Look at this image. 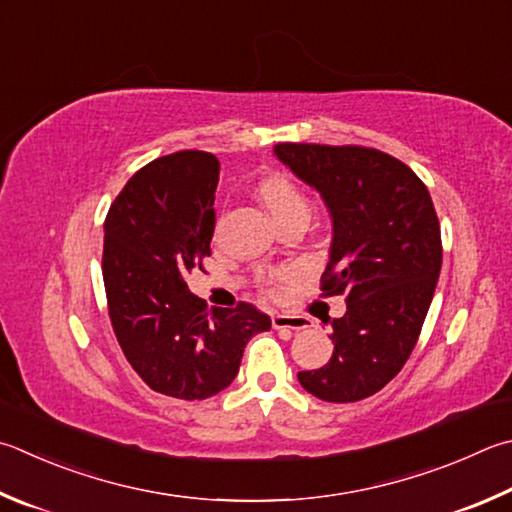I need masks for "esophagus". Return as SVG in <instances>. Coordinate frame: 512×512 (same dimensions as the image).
I'll return each instance as SVG.
<instances>
[{
    "label": "esophagus",
    "mask_w": 512,
    "mask_h": 512,
    "mask_svg": "<svg viewBox=\"0 0 512 512\" xmlns=\"http://www.w3.org/2000/svg\"><path fill=\"white\" fill-rule=\"evenodd\" d=\"M271 322H273V329H286V331H302L309 327V320L302 318V315L275 313Z\"/></svg>",
    "instance_id": "34e87169"
}]
</instances>
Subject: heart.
Wrapping results in <instances>:
<instances>
[{
  "instance_id": "heart-1",
  "label": "heart",
  "mask_w": 512,
  "mask_h": 512,
  "mask_svg": "<svg viewBox=\"0 0 512 512\" xmlns=\"http://www.w3.org/2000/svg\"><path fill=\"white\" fill-rule=\"evenodd\" d=\"M257 194L266 210L271 212L275 224H282V221L293 217H309V201L284 176H268V179L259 183Z\"/></svg>"
}]
</instances>
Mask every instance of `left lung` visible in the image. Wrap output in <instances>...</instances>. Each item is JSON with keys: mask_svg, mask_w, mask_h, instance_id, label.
Segmentation results:
<instances>
[{"mask_svg": "<svg viewBox=\"0 0 512 512\" xmlns=\"http://www.w3.org/2000/svg\"><path fill=\"white\" fill-rule=\"evenodd\" d=\"M297 179L320 192L331 217L324 295H345L331 320L333 353L297 380L327 403H356L403 369L441 273V228L423 181L394 156L360 145L280 143Z\"/></svg>", "mask_w": 512, "mask_h": 512, "instance_id": "left-lung-1", "label": "left lung"}]
</instances>
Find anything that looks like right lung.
Returning <instances> with one entry per match:
<instances>
[{"label":"right lung","instance_id":"right-lung-1","mask_svg":"<svg viewBox=\"0 0 512 512\" xmlns=\"http://www.w3.org/2000/svg\"><path fill=\"white\" fill-rule=\"evenodd\" d=\"M217 181L208 152L163 156L127 181L105 219L102 280L118 345L154 392L183 401L226 389L246 342L271 329L253 304L208 309L185 284L210 255Z\"/></svg>","mask_w":512,"mask_h":512}]
</instances>
